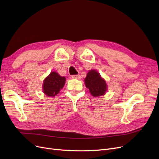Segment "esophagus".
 <instances>
[{"label": "esophagus", "instance_id": "34e87169", "mask_svg": "<svg viewBox=\"0 0 159 159\" xmlns=\"http://www.w3.org/2000/svg\"><path fill=\"white\" fill-rule=\"evenodd\" d=\"M71 78H74V79H80L81 76L80 75H71Z\"/></svg>", "mask_w": 159, "mask_h": 159}]
</instances>
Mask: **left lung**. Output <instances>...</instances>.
I'll return each instance as SVG.
<instances>
[{
  "label": "left lung",
  "instance_id": "1",
  "mask_svg": "<svg viewBox=\"0 0 159 159\" xmlns=\"http://www.w3.org/2000/svg\"><path fill=\"white\" fill-rule=\"evenodd\" d=\"M86 88H88L90 93L93 97L103 95L107 91L106 81L103 80L98 71L95 70H90L84 80Z\"/></svg>",
  "mask_w": 159,
  "mask_h": 159
}]
</instances>
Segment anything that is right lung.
<instances>
[{"label":"right lung","instance_id":"right-lung-1","mask_svg":"<svg viewBox=\"0 0 159 159\" xmlns=\"http://www.w3.org/2000/svg\"><path fill=\"white\" fill-rule=\"evenodd\" d=\"M65 77H61L56 71H52L43 82V92L48 97H54L64 88Z\"/></svg>","mask_w":159,"mask_h":159}]
</instances>
